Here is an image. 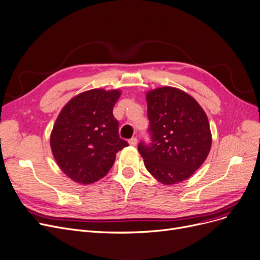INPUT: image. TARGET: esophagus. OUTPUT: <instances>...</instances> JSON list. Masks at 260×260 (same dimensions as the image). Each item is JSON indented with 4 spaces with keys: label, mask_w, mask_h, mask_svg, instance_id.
I'll return each mask as SVG.
<instances>
[{
    "label": "esophagus",
    "mask_w": 260,
    "mask_h": 260,
    "mask_svg": "<svg viewBox=\"0 0 260 260\" xmlns=\"http://www.w3.org/2000/svg\"><path fill=\"white\" fill-rule=\"evenodd\" d=\"M128 143H129L132 146H136L137 143H138V140H137L136 137H133V138H131V139L128 140Z\"/></svg>",
    "instance_id": "1"
}]
</instances>
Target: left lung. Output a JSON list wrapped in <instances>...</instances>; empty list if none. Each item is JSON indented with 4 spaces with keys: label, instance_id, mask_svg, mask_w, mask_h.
I'll return each instance as SVG.
<instances>
[{
    "label": "left lung",
    "instance_id": "8db88e82",
    "mask_svg": "<svg viewBox=\"0 0 260 260\" xmlns=\"http://www.w3.org/2000/svg\"><path fill=\"white\" fill-rule=\"evenodd\" d=\"M150 142L141 140L138 151L158 182H184L205 161L211 133L205 111L188 93L173 87L146 93Z\"/></svg>",
    "mask_w": 260,
    "mask_h": 260
}]
</instances>
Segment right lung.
<instances>
[{"instance_id": "right-lung-1", "label": "right lung", "mask_w": 260, "mask_h": 260, "mask_svg": "<svg viewBox=\"0 0 260 260\" xmlns=\"http://www.w3.org/2000/svg\"><path fill=\"white\" fill-rule=\"evenodd\" d=\"M118 90L92 89L73 98L61 110L51 135V148L62 172L80 184H92L114 166L127 141L120 138L112 114Z\"/></svg>"}]
</instances>
